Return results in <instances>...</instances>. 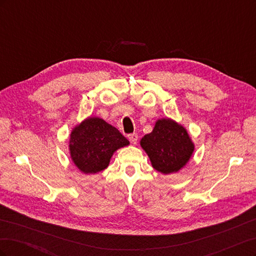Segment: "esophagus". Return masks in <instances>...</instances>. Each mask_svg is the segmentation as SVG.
Here are the masks:
<instances>
[{
	"instance_id": "obj_1",
	"label": "esophagus",
	"mask_w": 256,
	"mask_h": 256,
	"mask_svg": "<svg viewBox=\"0 0 256 256\" xmlns=\"http://www.w3.org/2000/svg\"><path fill=\"white\" fill-rule=\"evenodd\" d=\"M138 134H131L128 136L129 141L131 142V144H136L138 143Z\"/></svg>"
}]
</instances>
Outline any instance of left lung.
<instances>
[{"mask_svg":"<svg viewBox=\"0 0 256 256\" xmlns=\"http://www.w3.org/2000/svg\"><path fill=\"white\" fill-rule=\"evenodd\" d=\"M141 147L158 172L177 173L188 164L194 152L187 129L171 118H160L152 131L141 138Z\"/></svg>","mask_w":256,"mask_h":256,"instance_id":"left-lung-1","label":"left lung"}]
</instances>
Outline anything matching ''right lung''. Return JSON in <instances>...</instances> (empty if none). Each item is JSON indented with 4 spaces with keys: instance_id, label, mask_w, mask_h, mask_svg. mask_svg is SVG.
Segmentation results:
<instances>
[{
    "instance_id": "1",
    "label": "right lung",
    "mask_w": 256,
    "mask_h": 256,
    "mask_svg": "<svg viewBox=\"0 0 256 256\" xmlns=\"http://www.w3.org/2000/svg\"><path fill=\"white\" fill-rule=\"evenodd\" d=\"M129 144L115 127L90 116L72 128L68 147L74 164L82 173L96 174L108 168L116 150Z\"/></svg>"
}]
</instances>
